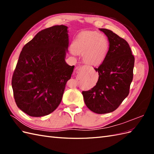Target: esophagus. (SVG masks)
<instances>
[{"label": "esophagus", "mask_w": 154, "mask_h": 154, "mask_svg": "<svg viewBox=\"0 0 154 154\" xmlns=\"http://www.w3.org/2000/svg\"><path fill=\"white\" fill-rule=\"evenodd\" d=\"M84 68H85V67H84V66H83V67H80V69H79V71H81L83 69H84Z\"/></svg>", "instance_id": "esophagus-1"}]
</instances>
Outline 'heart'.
<instances>
[{
	"label": "heart",
	"mask_w": 154,
	"mask_h": 154,
	"mask_svg": "<svg viewBox=\"0 0 154 154\" xmlns=\"http://www.w3.org/2000/svg\"><path fill=\"white\" fill-rule=\"evenodd\" d=\"M109 42L106 37L95 31L83 32L77 36L72 45L75 53L83 54V61L97 65L105 59L108 53Z\"/></svg>",
	"instance_id": "1"
}]
</instances>
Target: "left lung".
Listing matches in <instances>:
<instances>
[{
    "label": "left lung",
    "instance_id": "obj_1",
    "mask_svg": "<svg viewBox=\"0 0 154 154\" xmlns=\"http://www.w3.org/2000/svg\"><path fill=\"white\" fill-rule=\"evenodd\" d=\"M109 42L108 53L97 68L99 78L91 90L83 91L85 103L97 114L117 109L129 94L135 58L128 42L112 31L100 29Z\"/></svg>",
    "mask_w": 154,
    "mask_h": 154
}]
</instances>
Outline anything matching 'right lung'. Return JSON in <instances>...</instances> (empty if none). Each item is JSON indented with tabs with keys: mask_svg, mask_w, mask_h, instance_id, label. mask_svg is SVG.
<instances>
[{
	"mask_svg": "<svg viewBox=\"0 0 154 154\" xmlns=\"http://www.w3.org/2000/svg\"><path fill=\"white\" fill-rule=\"evenodd\" d=\"M67 28L60 25L42 30L22 48L11 85L17 106L30 116L48 115L62 101L74 67L65 61Z\"/></svg>",
	"mask_w": 154,
	"mask_h": 154,
	"instance_id": "1",
	"label": "right lung"
}]
</instances>
